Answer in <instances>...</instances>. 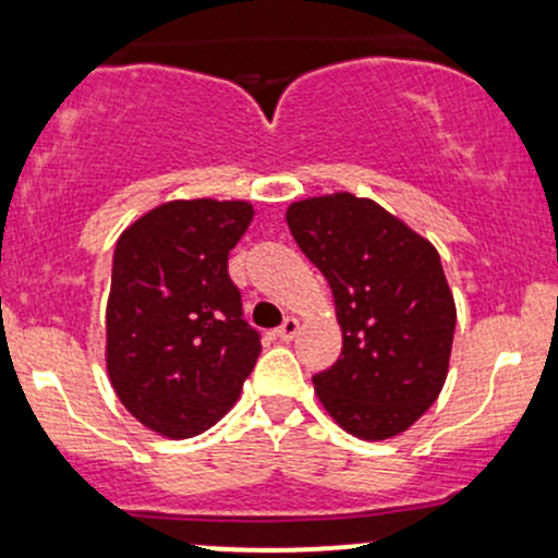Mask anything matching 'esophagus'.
Masks as SVG:
<instances>
[{"mask_svg": "<svg viewBox=\"0 0 558 558\" xmlns=\"http://www.w3.org/2000/svg\"><path fill=\"white\" fill-rule=\"evenodd\" d=\"M296 332H299V319H293V317H286L283 319V325H280L278 330H275V336L280 338V341H293V338H296Z\"/></svg>", "mask_w": 558, "mask_h": 558, "instance_id": "esophagus-1", "label": "esophagus"}]
</instances>
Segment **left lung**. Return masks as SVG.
Returning a JSON list of instances; mask_svg holds the SVG:
<instances>
[{
  "instance_id": "8db88e82",
  "label": "left lung",
  "mask_w": 558,
  "mask_h": 558,
  "mask_svg": "<svg viewBox=\"0 0 558 558\" xmlns=\"http://www.w3.org/2000/svg\"><path fill=\"white\" fill-rule=\"evenodd\" d=\"M301 252L328 280L343 330L341 360L312 377L345 433L393 438L438 399L457 304L427 239L373 198L312 196L286 213Z\"/></svg>"
}]
</instances>
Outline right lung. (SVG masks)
I'll list each match as a JSON object with an SVG mask.
<instances>
[{"label": "right lung", "instance_id": "obj_1", "mask_svg": "<svg viewBox=\"0 0 558 558\" xmlns=\"http://www.w3.org/2000/svg\"><path fill=\"white\" fill-rule=\"evenodd\" d=\"M248 202H168L123 230L107 301V375L128 412L165 438L209 430L239 401L262 351L228 254Z\"/></svg>", "mask_w": 558, "mask_h": 558}]
</instances>
